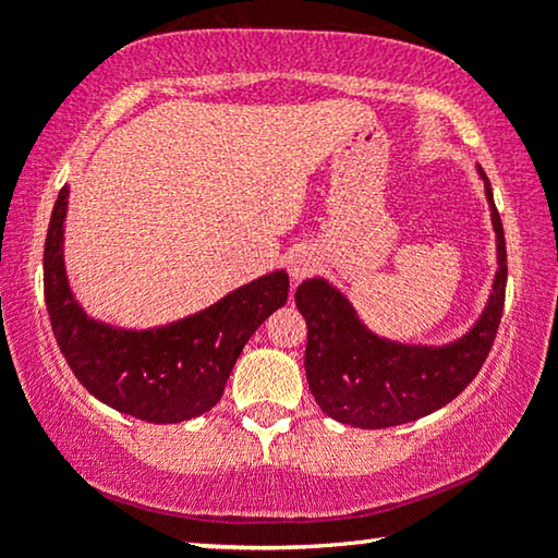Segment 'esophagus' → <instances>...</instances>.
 <instances>
[{"mask_svg":"<svg viewBox=\"0 0 558 558\" xmlns=\"http://www.w3.org/2000/svg\"><path fill=\"white\" fill-rule=\"evenodd\" d=\"M317 266H319L317 251H313V248H300V251L292 253V258H290V266H288L290 278L298 282V280H302V278L313 276Z\"/></svg>","mask_w":558,"mask_h":558,"instance_id":"34e87169","label":"esophagus"}]
</instances>
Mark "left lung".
I'll use <instances>...</instances> for the list:
<instances>
[{"instance_id":"8db88e82","label":"left lung","mask_w":558,"mask_h":558,"mask_svg":"<svg viewBox=\"0 0 558 558\" xmlns=\"http://www.w3.org/2000/svg\"><path fill=\"white\" fill-rule=\"evenodd\" d=\"M485 179L497 233V276L477 325L446 347L399 344L362 325L342 292L323 278L305 280L295 305L307 323L305 372L329 418L356 428H389L442 409L483 369L505 310L507 248L499 211Z\"/></svg>"}]
</instances>
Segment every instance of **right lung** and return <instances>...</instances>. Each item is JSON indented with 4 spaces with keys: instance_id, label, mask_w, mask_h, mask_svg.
<instances>
[{
    "instance_id": "1",
    "label": "right lung",
    "mask_w": 558,
    "mask_h": 558,
    "mask_svg": "<svg viewBox=\"0 0 558 558\" xmlns=\"http://www.w3.org/2000/svg\"><path fill=\"white\" fill-rule=\"evenodd\" d=\"M69 186L53 204L44 245V298L61 354L102 403L140 421L179 423L219 403L235 359L251 335L288 302V272L278 270L174 325L132 332L86 317L63 268Z\"/></svg>"
}]
</instances>
